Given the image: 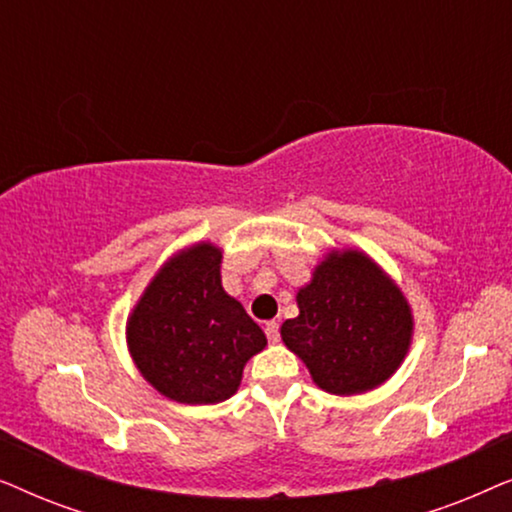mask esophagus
<instances>
[{"instance_id":"esophagus-1","label":"esophagus","mask_w":512,"mask_h":512,"mask_svg":"<svg viewBox=\"0 0 512 512\" xmlns=\"http://www.w3.org/2000/svg\"><path fill=\"white\" fill-rule=\"evenodd\" d=\"M265 335H268L270 342H279V324H277V321H268V324H265Z\"/></svg>"}]
</instances>
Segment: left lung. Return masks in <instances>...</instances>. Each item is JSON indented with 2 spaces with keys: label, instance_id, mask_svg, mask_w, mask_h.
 <instances>
[{
  "label": "left lung",
  "instance_id": "obj_1",
  "mask_svg": "<svg viewBox=\"0 0 512 512\" xmlns=\"http://www.w3.org/2000/svg\"><path fill=\"white\" fill-rule=\"evenodd\" d=\"M296 300L300 312L282 324V340L328 394H366L408 354L415 326L408 300L359 249L326 254Z\"/></svg>",
  "mask_w": 512,
  "mask_h": 512
}]
</instances>
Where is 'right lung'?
<instances>
[{"label": "right lung", "instance_id": "obj_1", "mask_svg": "<svg viewBox=\"0 0 512 512\" xmlns=\"http://www.w3.org/2000/svg\"><path fill=\"white\" fill-rule=\"evenodd\" d=\"M223 251L198 242L156 272L128 317V349L146 382L170 401L212 405L240 387L265 333L221 286Z\"/></svg>", "mask_w": 512, "mask_h": 512}]
</instances>
